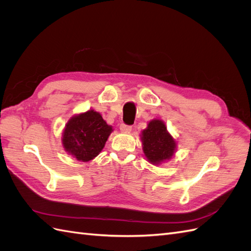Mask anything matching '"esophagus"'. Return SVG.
Instances as JSON below:
<instances>
[{
    "label": "esophagus",
    "mask_w": 251,
    "mask_h": 251,
    "mask_svg": "<svg viewBox=\"0 0 251 251\" xmlns=\"http://www.w3.org/2000/svg\"><path fill=\"white\" fill-rule=\"evenodd\" d=\"M120 131L123 133H130L132 131V126L123 124V125H120Z\"/></svg>",
    "instance_id": "esophagus-1"
}]
</instances>
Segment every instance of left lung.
<instances>
[{
	"mask_svg": "<svg viewBox=\"0 0 251 251\" xmlns=\"http://www.w3.org/2000/svg\"><path fill=\"white\" fill-rule=\"evenodd\" d=\"M140 139L147 160L153 165L169 161L177 151V141L168 131L164 121L153 119L141 131Z\"/></svg>",
	"mask_w": 251,
	"mask_h": 251,
	"instance_id": "left-lung-1",
	"label": "left lung"
}]
</instances>
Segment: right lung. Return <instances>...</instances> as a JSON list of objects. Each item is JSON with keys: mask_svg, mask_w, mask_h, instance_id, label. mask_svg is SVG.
<instances>
[{"mask_svg": "<svg viewBox=\"0 0 251 251\" xmlns=\"http://www.w3.org/2000/svg\"><path fill=\"white\" fill-rule=\"evenodd\" d=\"M112 132V126L90 109L68 120L62 135L63 148L78 161L89 162L100 155Z\"/></svg>", "mask_w": 251, "mask_h": 251, "instance_id": "obj_1", "label": "right lung"}]
</instances>
